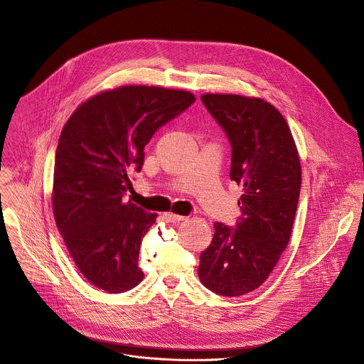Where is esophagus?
I'll use <instances>...</instances> for the list:
<instances>
[{
	"instance_id": "obj_1",
	"label": "esophagus",
	"mask_w": 364,
	"mask_h": 364,
	"mask_svg": "<svg viewBox=\"0 0 364 364\" xmlns=\"http://www.w3.org/2000/svg\"><path fill=\"white\" fill-rule=\"evenodd\" d=\"M165 218H166V221H169V223H179V221L186 220V216H183V215H178V213H173V212H168V213H165Z\"/></svg>"
}]
</instances>
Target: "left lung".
<instances>
[{"label": "left lung", "instance_id": "1", "mask_svg": "<svg viewBox=\"0 0 364 364\" xmlns=\"http://www.w3.org/2000/svg\"><path fill=\"white\" fill-rule=\"evenodd\" d=\"M200 99L227 132L230 176L244 193L237 228L213 224L198 277L216 294L244 296L268 278L289 242L301 186L300 156L285 119L264 99L228 93Z\"/></svg>", "mask_w": 364, "mask_h": 364}]
</instances>
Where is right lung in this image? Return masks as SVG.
Here are the masks:
<instances>
[{
	"mask_svg": "<svg viewBox=\"0 0 364 364\" xmlns=\"http://www.w3.org/2000/svg\"><path fill=\"white\" fill-rule=\"evenodd\" d=\"M195 96L158 86H120L83 102L65 122L55 152L51 203L55 225L83 277L110 294L143 279L141 238L158 213L123 202L154 133Z\"/></svg>",
	"mask_w": 364,
	"mask_h": 364,
	"instance_id": "add662e5",
	"label": "right lung"
}]
</instances>
